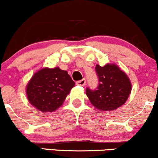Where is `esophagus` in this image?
<instances>
[{
  "label": "esophagus",
  "instance_id": "34e87169",
  "mask_svg": "<svg viewBox=\"0 0 158 158\" xmlns=\"http://www.w3.org/2000/svg\"><path fill=\"white\" fill-rule=\"evenodd\" d=\"M76 84H77V86H84L85 85H86V80H85V79H82V80H81V81H77V82H76Z\"/></svg>",
  "mask_w": 158,
  "mask_h": 158
}]
</instances>
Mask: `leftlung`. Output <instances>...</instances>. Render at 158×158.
Here are the masks:
<instances>
[{
  "label": "left lung",
  "instance_id": "obj_1",
  "mask_svg": "<svg viewBox=\"0 0 158 158\" xmlns=\"http://www.w3.org/2000/svg\"><path fill=\"white\" fill-rule=\"evenodd\" d=\"M95 70L99 80L97 89H86V95L92 105L101 111H113L123 106L131 91L130 79L118 65L97 64Z\"/></svg>",
  "mask_w": 158,
  "mask_h": 158
}]
</instances>
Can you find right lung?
<instances>
[{
    "label": "right lung",
    "instance_id": "obj_1",
    "mask_svg": "<svg viewBox=\"0 0 158 158\" xmlns=\"http://www.w3.org/2000/svg\"><path fill=\"white\" fill-rule=\"evenodd\" d=\"M75 86L68 72L59 67L38 70L27 85V99L32 106L43 112H52L62 106Z\"/></svg>",
    "mask_w": 158,
    "mask_h": 158
}]
</instances>
